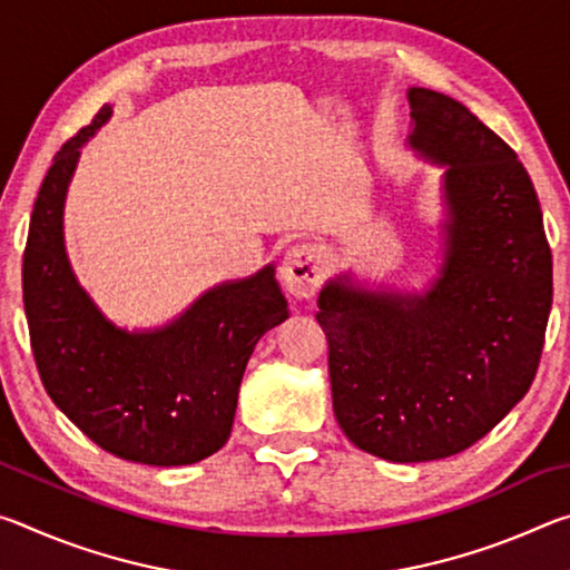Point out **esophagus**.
Returning <instances> with one entry per match:
<instances>
[{
	"label": "esophagus",
	"instance_id": "esophagus-1",
	"mask_svg": "<svg viewBox=\"0 0 570 570\" xmlns=\"http://www.w3.org/2000/svg\"><path fill=\"white\" fill-rule=\"evenodd\" d=\"M282 278L288 294L314 296L324 282V254L316 244H296L288 248L282 266Z\"/></svg>",
	"mask_w": 570,
	"mask_h": 570
}]
</instances>
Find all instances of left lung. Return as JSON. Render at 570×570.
Here are the masks:
<instances>
[{"mask_svg":"<svg viewBox=\"0 0 570 570\" xmlns=\"http://www.w3.org/2000/svg\"><path fill=\"white\" fill-rule=\"evenodd\" d=\"M410 142L448 166L445 264L424 296L330 282L334 414L356 448L392 462L458 455L523 400L543 352L553 258L528 170L448 95L412 88Z\"/></svg>","mask_w":570,"mask_h":570,"instance_id":"obj_1","label":"left lung"}]
</instances>
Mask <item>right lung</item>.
I'll return each mask as SVG.
<instances>
[{
  "label": "right lung",
  "instance_id": "add662e5",
  "mask_svg": "<svg viewBox=\"0 0 570 570\" xmlns=\"http://www.w3.org/2000/svg\"><path fill=\"white\" fill-rule=\"evenodd\" d=\"M110 112L65 142L37 193L22 262L32 354L47 394L95 445L142 465H190L226 445L248 356L288 316L286 298L266 266L210 288L158 332L105 320L67 264L62 206L80 146Z\"/></svg>",
  "mask_w": 570,
  "mask_h": 570
}]
</instances>
